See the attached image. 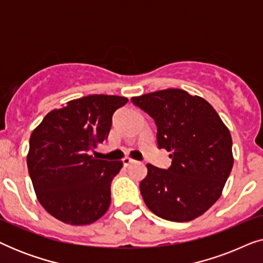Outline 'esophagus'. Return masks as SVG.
Masks as SVG:
<instances>
[{
	"label": "esophagus",
	"mask_w": 263,
	"mask_h": 263,
	"mask_svg": "<svg viewBox=\"0 0 263 263\" xmlns=\"http://www.w3.org/2000/svg\"><path fill=\"white\" fill-rule=\"evenodd\" d=\"M133 163H135V160L132 159V158H129V157H125L123 159V164L125 165V166H128V165H130Z\"/></svg>",
	"instance_id": "esophagus-1"
}]
</instances>
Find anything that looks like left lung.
Masks as SVG:
<instances>
[{"label":"left lung","instance_id":"8db88e82","mask_svg":"<svg viewBox=\"0 0 263 263\" xmlns=\"http://www.w3.org/2000/svg\"><path fill=\"white\" fill-rule=\"evenodd\" d=\"M132 102L153 118L159 148L170 152L171 166L147 164L140 183L146 206L170 221H190L210 210L221 195L233 166L229 128L207 100L167 88Z\"/></svg>","mask_w":263,"mask_h":263}]
</instances>
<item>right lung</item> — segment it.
Returning <instances> with one entry per match:
<instances>
[{"label":"right lung","mask_w":263,"mask_h":263,"mask_svg":"<svg viewBox=\"0 0 263 263\" xmlns=\"http://www.w3.org/2000/svg\"><path fill=\"white\" fill-rule=\"evenodd\" d=\"M125 97L92 95L70 100L32 132L27 167L45 211L70 225H88L106 213L111 182L122 161L96 159L89 151L107 139L112 115Z\"/></svg>","instance_id":"right-lung-1"}]
</instances>
